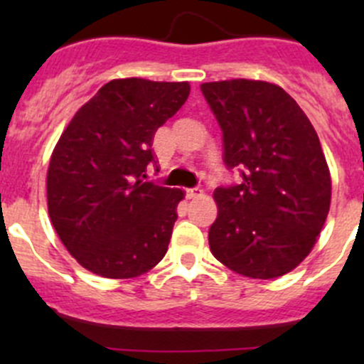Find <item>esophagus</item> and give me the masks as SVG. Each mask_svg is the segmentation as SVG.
<instances>
[{
	"mask_svg": "<svg viewBox=\"0 0 364 364\" xmlns=\"http://www.w3.org/2000/svg\"><path fill=\"white\" fill-rule=\"evenodd\" d=\"M200 196H203V190H200L199 186L186 188V197H188V199H196V197H200Z\"/></svg>",
	"mask_w": 364,
	"mask_h": 364,
	"instance_id": "34e87169",
	"label": "esophagus"
}]
</instances>
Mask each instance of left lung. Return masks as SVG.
Instances as JSON below:
<instances>
[{
	"label": "left lung",
	"instance_id": "left-lung-1",
	"mask_svg": "<svg viewBox=\"0 0 364 364\" xmlns=\"http://www.w3.org/2000/svg\"><path fill=\"white\" fill-rule=\"evenodd\" d=\"M223 134V161L241 185L218 186L211 253L248 278L282 277L303 262L331 204L321 141L306 114L280 86L230 79L200 84Z\"/></svg>",
	"mask_w": 364,
	"mask_h": 364
}]
</instances>
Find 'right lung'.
I'll return each mask as SVG.
<instances>
[{"label": "right lung", "instance_id": "add662e5", "mask_svg": "<svg viewBox=\"0 0 364 364\" xmlns=\"http://www.w3.org/2000/svg\"><path fill=\"white\" fill-rule=\"evenodd\" d=\"M188 82L114 79L61 134L47 171L50 222L70 255L104 278H134L164 259L183 190L146 181L153 137Z\"/></svg>", "mask_w": 364, "mask_h": 364}]
</instances>
